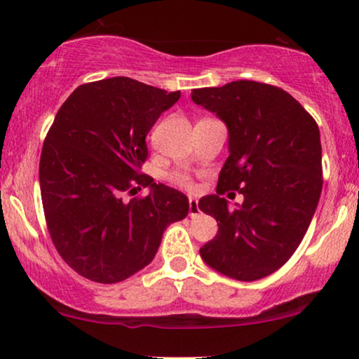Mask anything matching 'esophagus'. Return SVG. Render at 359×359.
Returning <instances> with one entry per match:
<instances>
[{"label":"esophagus","mask_w":359,"mask_h":359,"mask_svg":"<svg viewBox=\"0 0 359 359\" xmlns=\"http://www.w3.org/2000/svg\"><path fill=\"white\" fill-rule=\"evenodd\" d=\"M199 212H201V209H199V203H197L196 199H189V216L191 217H196V216H199Z\"/></svg>","instance_id":"1"}]
</instances>
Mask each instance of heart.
<instances>
[{
	"instance_id": "1",
	"label": "heart",
	"mask_w": 359,
	"mask_h": 359,
	"mask_svg": "<svg viewBox=\"0 0 359 359\" xmlns=\"http://www.w3.org/2000/svg\"><path fill=\"white\" fill-rule=\"evenodd\" d=\"M172 182L179 185V187L182 189H194V180L192 177L189 174H185V172H175V174L170 175Z\"/></svg>"
}]
</instances>
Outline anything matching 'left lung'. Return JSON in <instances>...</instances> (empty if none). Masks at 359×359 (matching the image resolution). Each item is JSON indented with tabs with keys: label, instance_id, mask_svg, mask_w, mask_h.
<instances>
[{
	"label": "left lung",
	"instance_id": "1",
	"mask_svg": "<svg viewBox=\"0 0 359 359\" xmlns=\"http://www.w3.org/2000/svg\"><path fill=\"white\" fill-rule=\"evenodd\" d=\"M192 101L216 113L229 131V156L216 194L199 209L217 221L201 257L219 273L251 282L277 271L294 255L323 191V150L316 119L277 86L233 81L192 90ZM245 201L231 210L222 194Z\"/></svg>",
	"mask_w": 359,
	"mask_h": 359
}]
</instances>
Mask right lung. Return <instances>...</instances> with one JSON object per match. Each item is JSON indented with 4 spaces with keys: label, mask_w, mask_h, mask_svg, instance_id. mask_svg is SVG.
<instances>
[{
    "label": "right lung",
    "mask_w": 359,
    "mask_h": 359,
    "mask_svg": "<svg viewBox=\"0 0 359 359\" xmlns=\"http://www.w3.org/2000/svg\"><path fill=\"white\" fill-rule=\"evenodd\" d=\"M180 90L130 77L88 82L60 106L40 156V192L53 246L74 271L118 283L145 269L170 222L189 212L182 192L142 174L147 135ZM150 187L145 198L125 193Z\"/></svg>",
    "instance_id": "1"
}]
</instances>
